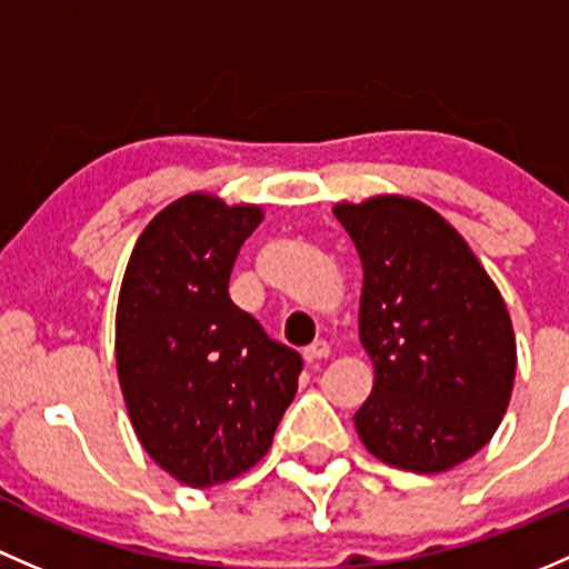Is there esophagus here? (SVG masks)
I'll return each instance as SVG.
<instances>
[{
	"label": "esophagus",
	"instance_id": "obj_1",
	"mask_svg": "<svg viewBox=\"0 0 569 569\" xmlns=\"http://www.w3.org/2000/svg\"><path fill=\"white\" fill-rule=\"evenodd\" d=\"M328 353H331V348H328V342H323V339H320V342H312L309 348H303V359H307L309 365L328 359Z\"/></svg>",
	"mask_w": 569,
	"mask_h": 569
}]
</instances>
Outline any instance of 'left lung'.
Masks as SVG:
<instances>
[{
	"label": "left lung",
	"mask_w": 569,
	"mask_h": 569,
	"mask_svg": "<svg viewBox=\"0 0 569 569\" xmlns=\"http://www.w3.org/2000/svg\"><path fill=\"white\" fill-rule=\"evenodd\" d=\"M333 216L365 268L359 337L375 367L353 416L378 460L438 473L493 438L515 380L499 287L443 216L408 197L342 202Z\"/></svg>",
	"instance_id": "1"
}]
</instances>
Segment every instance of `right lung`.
<instances>
[{"label":"right lung","mask_w":569,"mask_h":569,"mask_svg":"<svg viewBox=\"0 0 569 569\" xmlns=\"http://www.w3.org/2000/svg\"><path fill=\"white\" fill-rule=\"evenodd\" d=\"M262 210L189 194L144 227L117 301V378L144 452L191 488L249 471L292 402L301 356L230 298Z\"/></svg>","instance_id":"add662e5"}]
</instances>
